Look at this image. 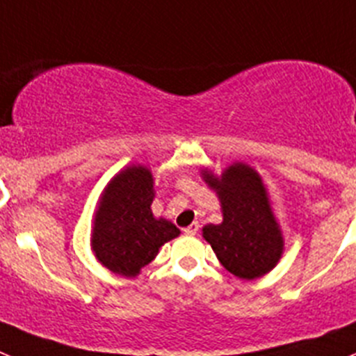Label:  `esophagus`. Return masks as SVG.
Wrapping results in <instances>:
<instances>
[{"mask_svg":"<svg viewBox=\"0 0 356 356\" xmlns=\"http://www.w3.org/2000/svg\"><path fill=\"white\" fill-rule=\"evenodd\" d=\"M197 231H199V223L197 222L191 223V225H188L187 229H184V232L187 236H195V234H197Z\"/></svg>","mask_w":356,"mask_h":356,"instance_id":"esophagus-1","label":"esophagus"}]
</instances>
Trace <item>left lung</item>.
Listing matches in <instances>:
<instances>
[{
	"instance_id": "1",
	"label": "left lung",
	"mask_w": 356,
	"mask_h": 356,
	"mask_svg": "<svg viewBox=\"0 0 356 356\" xmlns=\"http://www.w3.org/2000/svg\"><path fill=\"white\" fill-rule=\"evenodd\" d=\"M222 202L223 222L206 225L202 236L222 266L241 280L269 273L283 252V238L267 202L259 175L245 164H234L222 178L204 171Z\"/></svg>"
}]
</instances>
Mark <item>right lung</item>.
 Here are the masks:
<instances>
[{
    "label": "right lung",
    "mask_w": 356,
    "mask_h": 356,
    "mask_svg": "<svg viewBox=\"0 0 356 356\" xmlns=\"http://www.w3.org/2000/svg\"><path fill=\"white\" fill-rule=\"evenodd\" d=\"M152 201L154 180L147 168H127L108 184L96 213L92 250L111 273L136 276L164 243L180 234L175 223L155 218Z\"/></svg>",
    "instance_id": "1"
}]
</instances>
